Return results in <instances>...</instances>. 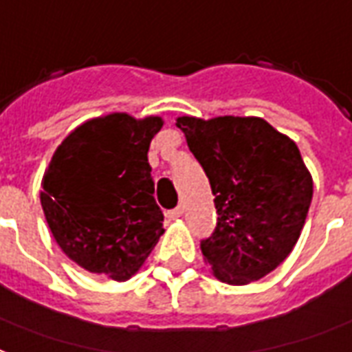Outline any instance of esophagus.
<instances>
[{
  "instance_id": "34e87169",
  "label": "esophagus",
  "mask_w": 352,
  "mask_h": 352,
  "mask_svg": "<svg viewBox=\"0 0 352 352\" xmlns=\"http://www.w3.org/2000/svg\"><path fill=\"white\" fill-rule=\"evenodd\" d=\"M183 212H184L183 207H175V209L168 210V212H166V216H168L169 220H177V218H181V216H183Z\"/></svg>"
}]
</instances>
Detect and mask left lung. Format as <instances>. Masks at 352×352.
<instances>
[{
    "instance_id": "obj_1",
    "label": "left lung",
    "mask_w": 352,
    "mask_h": 352,
    "mask_svg": "<svg viewBox=\"0 0 352 352\" xmlns=\"http://www.w3.org/2000/svg\"><path fill=\"white\" fill-rule=\"evenodd\" d=\"M192 155L209 177L218 212L201 241L220 282L246 285L295 248L314 196V181L293 140L259 117H179Z\"/></svg>"
}]
</instances>
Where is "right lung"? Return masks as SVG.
Returning a JSON list of instances; mask_svg holds the SVG:
<instances>
[{"mask_svg": "<svg viewBox=\"0 0 352 352\" xmlns=\"http://www.w3.org/2000/svg\"><path fill=\"white\" fill-rule=\"evenodd\" d=\"M162 124L160 117H96L52 156L41 205L59 248L82 269L124 282L164 233L147 160Z\"/></svg>", "mask_w": 352, "mask_h": 352, "instance_id": "obj_1", "label": "right lung"}]
</instances>
